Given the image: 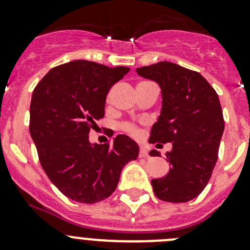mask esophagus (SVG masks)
I'll return each mask as SVG.
<instances>
[{
    "mask_svg": "<svg viewBox=\"0 0 250 250\" xmlns=\"http://www.w3.org/2000/svg\"><path fill=\"white\" fill-rule=\"evenodd\" d=\"M139 157L140 158H147L148 157L147 150H146V148L144 147V146H141L140 150H139Z\"/></svg>",
    "mask_w": 250,
    "mask_h": 250,
    "instance_id": "obj_1",
    "label": "esophagus"
}]
</instances>
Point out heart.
<instances>
[{"label": "heart", "mask_w": 250, "mask_h": 250, "mask_svg": "<svg viewBox=\"0 0 250 250\" xmlns=\"http://www.w3.org/2000/svg\"><path fill=\"white\" fill-rule=\"evenodd\" d=\"M121 129L123 130V132L128 133L129 135H132V137H139L140 135V129L138 125H135L134 123H130V122H125L121 125Z\"/></svg>", "instance_id": "1"}]
</instances>
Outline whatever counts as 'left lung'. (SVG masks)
I'll use <instances>...</instances> for the list:
<instances>
[{
	"label": "left lung",
	"mask_w": 250,
	"mask_h": 250,
	"mask_svg": "<svg viewBox=\"0 0 250 250\" xmlns=\"http://www.w3.org/2000/svg\"><path fill=\"white\" fill-rule=\"evenodd\" d=\"M137 72L162 89V112L148 141L173 144L167 152L169 172L151 180L153 192L165 202H188L204 190L218 161L225 127L219 97L200 72L173 62H161Z\"/></svg>",
	"instance_id": "left-lung-1"
}]
</instances>
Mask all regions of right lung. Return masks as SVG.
I'll return each instance as SVG.
<instances>
[{"instance_id":"add662e5","label":"right lung","mask_w":250,"mask_h":250,"mask_svg":"<svg viewBox=\"0 0 250 250\" xmlns=\"http://www.w3.org/2000/svg\"><path fill=\"white\" fill-rule=\"evenodd\" d=\"M129 69L75 60L53 67L35 87L30 134L49 180L67 198L98 203L113 193L139 146L127 135L92 145L89 132L105 115L110 88Z\"/></svg>"}]
</instances>
